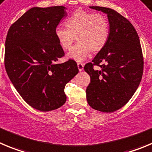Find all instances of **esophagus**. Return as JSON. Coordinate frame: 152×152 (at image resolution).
<instances>
[{
  "label": "esophagus",
  "instance_id": "34e87169",
  "mask_svg": "<svg viewBox=\"0 0 152 152\" xmlns=\"http://www.w3.org/2000/svg\"><path fill=\"white\" fill-rule=\"evenodd\" d=\"M77 66H78V69H79V71H83V69H84V64L82 63H78Z\"/></svg>",
  "mask_w": 152,
  "mask_h": 152
}]
</instances>
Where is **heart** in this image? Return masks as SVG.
Listing matches in <instances>:
<instances>
[{
    "label": "heart",
    "mask_w": 152,
    "mask_h": 152,
    "mask_svg": "<svg viewBox=\"0 0 152 152\" xmlns=\"http://www.w3.org/2000/svg\"><path fill=\"white\" fill-rule=\"evenodd\" d=\"M64 24L66 28L55 29V37L61 47L68 50L76 37L78 42L67 54L68 58L76 61H84L91 51L94 54L100 52L110 38V24L100 14L78 10L66 18Z\"/></svg>",
    "instance_id": "1"
}]
</instances>
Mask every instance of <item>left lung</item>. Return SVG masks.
I'll use <instances>...</instances> for the list:
<instances>
[{"instance_id":"8db88e82","label":"left lung","mask_w":152,"mask_h":152,"mask_svg":"<svg viewBox=\"0 0 152 152\" xmlns=\"http://www.w3.org/2000/svg\"><path fill=\"white\" fill-rule=\"evenodd\" d=\"M90 8L107 14L110 34L103 50L84 66L91 77L86 97L91 108L113 113L130 100L141 82L142 52L137 31L127 18L110 8ZM94 65L100 71L93 69Z\"/></svg>"}]
</instances>
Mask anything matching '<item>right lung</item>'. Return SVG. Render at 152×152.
<instances>
[{
	"instance_id": "obj_1",
	"label": "right lung",
	"mask_w": 152,
	"mask_h": 152,
	"mask_svg": "<svg viewBox=\"0 0 152 152\" xmlns=\"http://www.w3.org/2000/svg\"><path fill=\"white\" fill-rule=\"evenodd\" d=\"M63 6L33 7L8 31L4 64L10 79L28 105L42 112L65 103L64 87L78 73L77 64L68 60L55 35L60 21L67 15Z\"/></svg>"
}]
</instances>
